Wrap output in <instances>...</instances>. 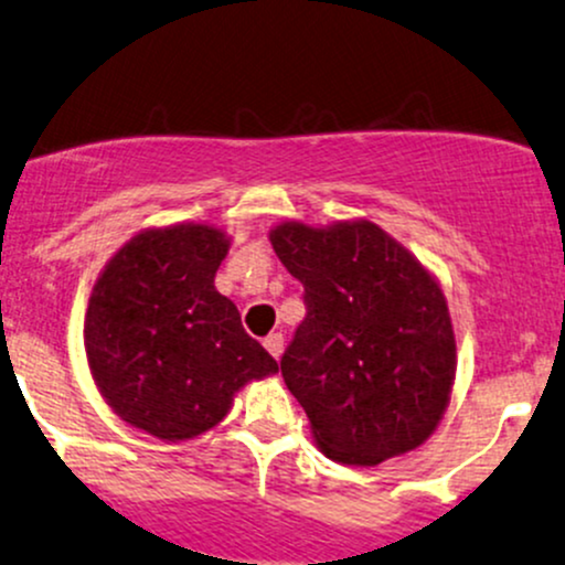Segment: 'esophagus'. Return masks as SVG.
Instances as JSON below:
<instances>
[{
  "instance_id": "esophagus-1",
  "label": "esophagus",
  "mask_w": 565,
  "mask_h": 565,
  "mask_svg": "<svg viewBox=\"0 0 565 565\" xmlns=\"http://www.w3.org/2000/svg\"><path fill=\"white\" fill-rule=\"evenodd\" d=\"M263 345H265V350H268L270 355H274V359L278 361V355L284 353V334L281 332H274V334H268L263 340Z\"/></svg>"
}]
</instances>
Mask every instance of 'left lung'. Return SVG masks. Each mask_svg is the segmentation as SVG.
I'll return each mask as SVG.
<instances>
[{
    "label": "left lung",
    "instance_id": "8db88e82",
    "mask_svg": "<svg viewBox=\"0 0 565 565\" xmlns=\"http://www.w3.org/2000/svg\"><path fill=\"white\" fill-rule=\"evenodd\" d=\"M305 287V319L281 374L316 444L342 465H380L433 436L454 385L457 345L438 281L369 220L270 231Z\"/></svg>",
    "mask_w": 565,
    "mask_h": 565
}]
</instances>
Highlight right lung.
Here are the masks:
<instances>
[{"label":"right lung","mask_w":565,"mask_h":565,"mask_svg":"<svg viewBox=\"0 0 565 565\" xmlns=\"http://www.w3.org/2000/svg\"><path fill=\"white\" fill-rule=\"evenodd\" d=\"M228 238L210 225L142 231L108 260L89 297L84 348L93 380L125 423L161 440L196 438L233 393L278 372L215 289Z\"/></svg>","instance_id":"obj_1"}]
</instances>
